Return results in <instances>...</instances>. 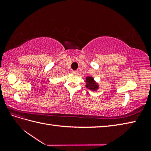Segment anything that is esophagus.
I'll use <instances>...</instances> for the list:
<instances>
[{"mask_svg":"<svg viewBox=\"0 0 151 151\" xmlns=\"http://www.w3.org/2000/svg\"><path fill=\"white\" fill-rule=\"evenodd\" d=\"M78 71H77V70H73V71L72 72V73L73 74V75H77V74H78Z\"/></svg>","mask_w":151,"mask_h":151,"instance_id":"obj_1","label":"esophagus"}]
</instances>
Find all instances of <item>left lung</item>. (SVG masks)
Listing matches in <instances>:
<instances>
[{
	"instance_id": "8db88e82",
	"label": "left lung",
	"mask_w": 151,
	"mask_h": 151,
	"mask_svg": "<svg viewBox=\"0 0 151 151\" xmlns=\"http://www.w3.org/2000/svg\"><path fill=\"white\" fill-rule=\"evenodd\" d=\"M86 88L92 91H97L99 89V85L92 76H87L86 78Z\"/></svg>"
}]
</instances>
